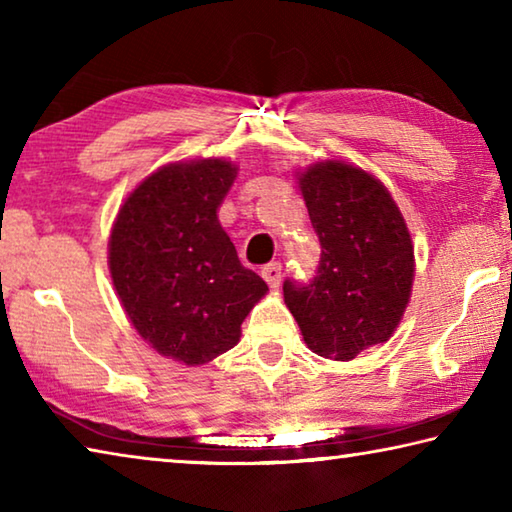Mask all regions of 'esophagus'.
<instances>
[{
	"label": "esophagus",
	"instance_id": "1",
	"mask_svg": "<svg viewBox=\"0 0 512 512\" xmlns=\"http://www.w3.org/2000/svg\"><path fill=\"white\" fill-rule=\"evenodd\" d=\"M262 275H264V280L268 282V287L277 289V287H280V282H282V264L280 262L266 264L262 268Z\"/></svg>",
	"mask_w": 512,
	"mask_h": 512
}]
</instances>
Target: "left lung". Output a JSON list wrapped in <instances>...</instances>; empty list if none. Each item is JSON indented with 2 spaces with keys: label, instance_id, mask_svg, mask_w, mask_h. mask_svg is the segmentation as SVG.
I'll return each mask as SVG.
<instances>
[{
  "label": "left lung",
  "instance_id": "1",
  "mask_svg": "<svg viewBox=\"0 0 512 512\" xmlns=\"http://www.w3.org/2000/svg\"><path fill=\"white\" fill-rule=\"evenodd\" d=\"M300 189L320 262L314 280H284V302L309 350L350 361L400 323L413 284L411 235L386 187L352 164H314Z\"/></svg>",
  "mask_w": 512,
  "mask_h": 512
}]
</instances>
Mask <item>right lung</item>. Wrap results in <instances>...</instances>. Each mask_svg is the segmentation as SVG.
<instances>
[{
    "instance_id": "add662e5",
    "label": "right lung",
    "mask_w": 512,
    "mask_h": 512,
    "mask_svg": "<svg viewBox=\"0 0 512 512\" xmlns=\"http://www.w3.org/2000/svg\"><path fill=\"white\" fill-rule=\"evenodd\" d=\"M235 176L225 160L162 167L126 198L110 235L112 284L133 327L187 366L235 348L268 291L216 219Z\"/></svg>"
}]
</instances>
